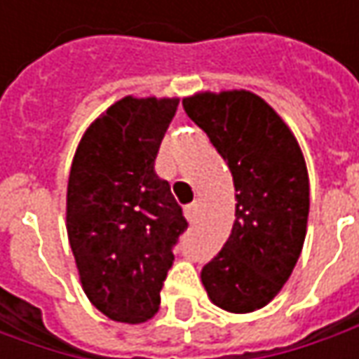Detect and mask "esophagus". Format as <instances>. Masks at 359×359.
I'll return each mask as SVG.
<instances>
[{
	"instance_id": "esophagus-1",
	"label": "esophagus",
	"mask_w": 359,
	"mask_h": 359,
	"mask_svg": "<svg viewBox=\"0 0 359 359\" xmlns=\"http://www.w3.org/2000/svg\"><path fill=\"white\" fill-rule=\"evenodd\" d=\"M184 214H186L187 222H189V224H194V222L198 219V214H200V203L196 201V203H189V205H186Z\"/></svg>"
}]
</instances>
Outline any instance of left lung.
<instances>
[{"mask_svg":"<svg viewBox=\"0 0 359 359\" xmlns=\"http://www.w3.org/2000/svg\"><path fill=\"white\" fill-rule=\"evenodd\" d=\"M187 118L208 133L236 187V222L222 252L201 269L217 308L268 306L292 276L308 228L310 180L296 135L252 91L184 97Z\"/></svg>","mask_w":359,"mask_h":359,"instance_id":"1","label":"left lung"}]
</instances>
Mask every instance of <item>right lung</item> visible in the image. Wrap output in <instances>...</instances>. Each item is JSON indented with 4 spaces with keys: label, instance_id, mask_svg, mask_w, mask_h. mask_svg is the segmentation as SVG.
Segmentation results:
<instances>
[{
    "label": "right lung",
    "instance_id": "1",
    "mask_svg": "<svg viewBox=\"0 0 359 359\" xmlns=\"http://www.w3.org/2000/svg\"><path fill=\"white\" fill-rule=\"evenodd\" d=\"M177 97H123L77 145L67 182V238L90 302L114 322L159 310L173 245L187 229L170 184L154 170Z\"/></svg>",
    "mask_w": 359,
    "mask_h": 359
}]
</instances>
